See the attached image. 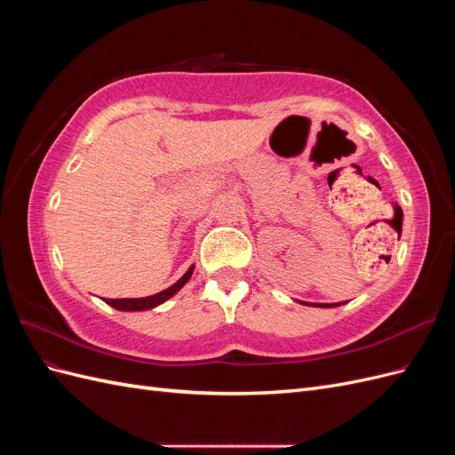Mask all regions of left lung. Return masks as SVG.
Masks as SVG:
<instances>
[{
  "instance_id": "obj_1",
  "label": "left lung",
  "mask_w": 455,
  "mask_h": 455,
  "mask_svg": "<svg viewBox=\"0 0 455 455\" xmlns=\"http://www.w3.org/2000/svg\"><path fill=\"white\" fill-rule=\"evenodd\" d=\"M306 306H313V307H338L341 304H307V301H306Z\"/></svg>"
}]
</instances>
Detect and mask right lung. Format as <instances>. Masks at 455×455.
I'll return each instance as SVG.
<instances>
[{
  "label": "right lung",
  "mask_w": 455,
  "mask_h": 455,
  "mask_svg": "<svg viewBox=\"0 0 455 455\" xmlns=\"http://www.w3.org/2000/svg\"><path fill=\"white\" fill-rule=\"evenodd\" d=\"M196 266H191L180 279H178L172 286L164 288V291L154 294V296H148V298H121V299H109L106 298L104 301L108 306H112L114 309L117 311H146V309H154L161 304H164V301L171 299L180 288L191 279V273H194Z\"/></svg>",
  "instance_id": "right-lung-1"
}]
</instances>
